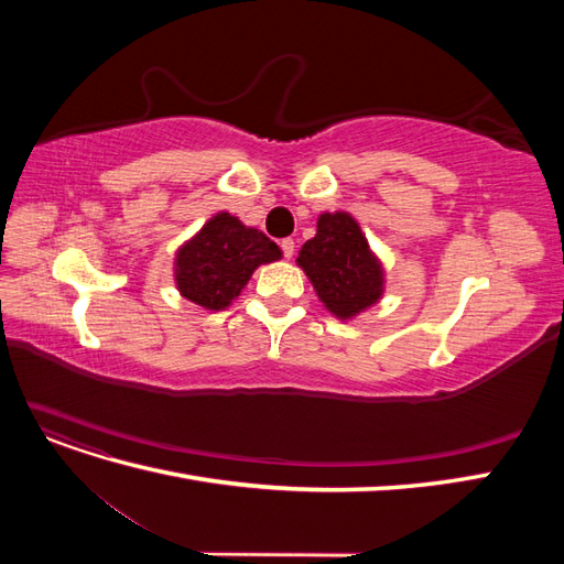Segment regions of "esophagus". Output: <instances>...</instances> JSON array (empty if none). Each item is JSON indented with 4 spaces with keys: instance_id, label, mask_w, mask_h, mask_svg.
I'll return each instance as SVG.
<instances>
[{
    "instance_id": "obj_1",
    "label": "esophagus",
    "mask_w": 564,
    "mask_h": 564,
    "mask_svg": "<svg viewBox=\"0 0 564 564\" xmlns=\"http://www.w3.org/2000/svg\"><path fill=\"white\" fill-rule=\"evenodd\" d=\"M280 247H282L284 259H292V256H294V247H296V242L292 240V237H284V240L280 242Z\"/></svg>"
}]
</instances>
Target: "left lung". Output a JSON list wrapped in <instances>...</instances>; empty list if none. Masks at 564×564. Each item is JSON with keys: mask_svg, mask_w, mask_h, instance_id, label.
Wrapping results in <instances>:
<instances>
[{"mask_svg": "<svg viewBox=\"0 0 564 564\" xmlns=\"http://www.w3.org/2000/svg\"><path fill=\"white\" fill-rule=\"evenodd\" d=\"M296 263L338 319L357 317L383 296V263L348 212L319 214L317 232L301 247Z\"/></svg>", "mask_w": 564, "mask_h": 564, "instance_id": "8db88e82", "label": "left lung"}]
</instances>
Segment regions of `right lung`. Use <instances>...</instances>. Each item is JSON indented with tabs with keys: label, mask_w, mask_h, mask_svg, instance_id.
<instances>
[{
	"label": "right lung",
	"mask_w": 564,
	"mask_h": 564,
	"mask_svg": "<svg viewBox=\"0 0 564 564\" xmlns=\"http://www.w3.org/2000/svg\"><path fill=\"white\" fill-rule=\"evenodd\" d=\"M280 259L282 249L270 237L220 212L178 247L174 282L178 294L199 308L226 311L256 268Z\"/></svg>",
	"instance_id": "add662e5"
}]
</instances>
